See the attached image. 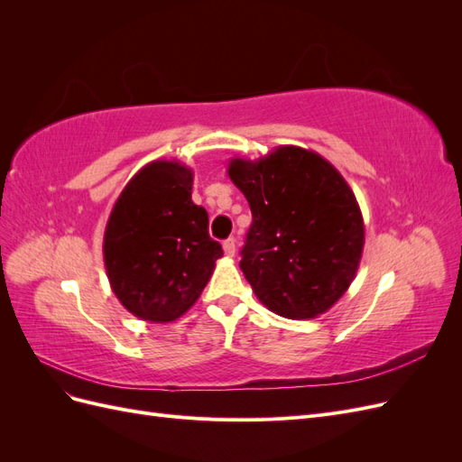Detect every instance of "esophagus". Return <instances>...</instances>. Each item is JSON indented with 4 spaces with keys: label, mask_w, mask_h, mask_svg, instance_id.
<instances>
[{
    "label": "esophagus",
    "mask_w": 462,
    "mask_h": 462,
    "mask_svg": "<svg viewBox=\"0 0 462 462\" xmlns=\"http://www.w3.org/2000/svg\"><path fill=\"white\" fill-rule=\"evenodd\" d=\"M235 248H236V241L233 236H229L227 241H223V250H226L227 256H235Z\"/></svg>",
    "instance_id": "esophagus-1"
}]
</instances>
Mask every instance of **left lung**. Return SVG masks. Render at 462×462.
Here are the masks:
<instances>
[{
	"label": "left lung",
	"mask_w": 462,
	"mask_h": 462,
	"mask_svg": "<svg viewBox=\"0 0 462 462\" xmlns=\"http://www.w3.org/2000/svg\"><path fill=\"white\" fill-rule=\"evenodd\" d=\"M227 173L253 212L241 270L258 300L291 319L328 312L353 283L365 248V219L343 175L299 146L254 162L233 158Z\"/></svg>",
	"instance_id": "left-lung-1"
}]
</instances>
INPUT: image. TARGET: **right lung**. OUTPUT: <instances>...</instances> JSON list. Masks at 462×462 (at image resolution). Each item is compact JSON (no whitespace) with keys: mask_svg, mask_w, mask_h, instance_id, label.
Returning a JSON list of instances; mask_svg holds the SVG:
<instances>
[{"mask_svg":"<svg viewBox=\"0 0 462 462\" xmlns=\"http://www.w3.org/2000/svg\"><path fill=\"white\" fill-rule=\"evenodd\" d=\"M192 179L190 167L175 160L146 163L121 190L106 226L111 291L152 324L183 316L223 256L208 235V212L190 199Z\"/></svg>","mask_w":462,"mask_h":462,"instance_id":"1","label":"right lung"}]
</instances>
